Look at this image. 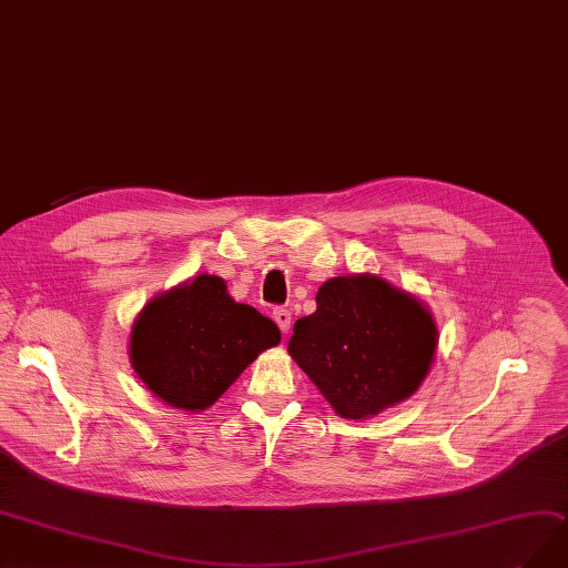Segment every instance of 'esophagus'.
Here are the masks:
<instances>
[{
  "mask_svg": "<svg viewBox=\"0 0 568 568\" xmlns=\"http://www.w3.org/2000/svg\"><path fill=\"white\" fill-rule=\"evenodd\" d=\"M273 321L278 323L283 334H287L290 332V323H292V313L287 308H273Z\"/></svg>",
  "mask_w": 568,
  "mask_h": 568,
  "instance_id": "obj_1",
  "label": "esophagus"
}]
</instances>
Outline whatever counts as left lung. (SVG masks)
Returning <instances> with one entry per match:
<instances>
[{"label":"left lung","mask_w":568,"mask_h":568,"mask_svg":"<svg viewBox=\"0 0 568 568\" xmlns=\"http://www.w3.org/2000/svg\"><path fill=\"white\" fill-rule=\"evenodd\" d=\"M316 304L295 323L287 351L339 416L379 414L422 386L437 346L422 302L363 273L329 278Z\"/></svg>","instance_id":"8db88e82"}]
</instances>
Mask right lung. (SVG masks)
Segmentation results:
<instances>
[{
    "instance_id": "add662e5",
    "label": "right lung",
    "mask_w": 568,
    "mask_h": 568,
    "mask_svg": "<svg viewBox=\"0 0 568 568\" xmlns=\"http://www.w3.org/2000/svg\"><path fill=\"white\" fill-rule=\"evenodd\" d=\"M278 342L276 323L231 300L222 278L199 276L144 306L131 332V361L163 403L196 412Z\"/></svg>"
}]
</instances>
